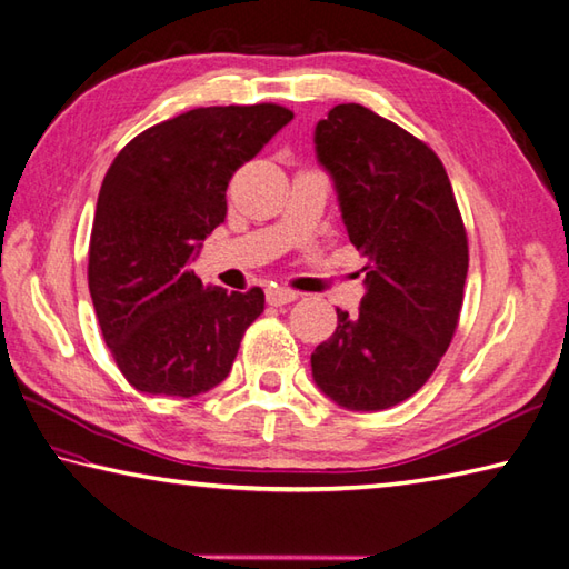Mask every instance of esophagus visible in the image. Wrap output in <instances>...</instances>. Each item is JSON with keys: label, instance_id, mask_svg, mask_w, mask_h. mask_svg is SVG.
<instances>
[{"label": "esophagus", "instance_id": "obj_1", "mask_svg": "<svg viewBox=\"0 0 569 569\" xmlns=\"http://www.w3.org/2000/svg\"><path fill=\"white\" fill-rule=\"evenodd\" d=\"M298 298L296 291H291V288H281V286H271L266 288V300H269L271 306H286V303H293V300Z\"/></svg>", "mask_w": 569, "mask_h": 569}]
</instances>
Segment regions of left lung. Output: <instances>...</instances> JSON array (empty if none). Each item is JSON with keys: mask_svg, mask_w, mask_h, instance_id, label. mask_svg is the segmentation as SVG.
<instances>
[{"mask_svg": "<svg viewBox=\"0 0 569 569\" xmlns=\"http://www.w3.org/2000/svg\"><path fill=\"white\" fill-rule=\"evenodd\" d=\"M313 140L367 259L360 310L338 308L336 332L310 355L313 380L350 411L389 409L429 380L459 326L466 229L437 152L392 120L342 103Z\"/></svg>", "mask_w": 569, "mask_h": 569, "instance_id": "obj_1", "label": "left lung"}]
</instances>
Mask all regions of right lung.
<instances>
[{
    "label": "right lung",
    "instance_id": "obj_1",
    "mask_svg": "<svg viewBox=\"0 0 569 569\" xmlns=\"http://www.w3.org/2000/svg\"><path fill=\"white\" fill-rule=\"evenodd\" d=\"M291 120L273 103L194 108L140 132L108 167L88 288L103 340L140 392L194 397L227 380L263 291L202 286L189 266L227 217L231 174Z\"/></svg>",
    "mask_w": 569,
    "mask_h": 569
}]
</instances>
